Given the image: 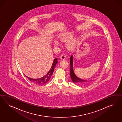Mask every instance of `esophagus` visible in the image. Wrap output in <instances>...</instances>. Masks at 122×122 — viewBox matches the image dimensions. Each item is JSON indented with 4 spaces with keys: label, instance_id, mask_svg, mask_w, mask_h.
I'll return each instance as SVG.
<instances>
[{
    "label": "esophagus",
    "instance_id": "34e87169",
    "mask_svg": "<svg viewBox=\"0 0 122 122\" xmlns=\"http://www.w3.org/2000/svg\"><path fill=\"white\" fill-rule=\"evenodd\" d=\"M66 56L65 54H62L60 56L61 59H62V60H64V59H66Z\"/></svg>",
    "mask_w": 122,
    "mask_h": 122
}]
</instances>
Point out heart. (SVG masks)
I'll return each mask as SVG.
<instances>
[{"label": "heart", "mask_w": 122, "mask_h": 122, "mask_svg": "<svg viewBox=\"0 0 122 122\" xmlns=\"http://www.w3.org/2000/svg\"><path fill=\"white\" fill-rule=\"evenodd\" d=\"M73 36L71 34H63L60 36V38L63 41H67L72 38ZM55 45H58L59 44V42L56 40L54 41ZM75 44V41H69L67 42V46L68 48H71L73 47Z\"/></svg>", "instance_id": "obj_1"}]
</instances>
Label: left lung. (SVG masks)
<instances>
[{
	"label": "left lung",
	"instance_id": "obj_1",
	"mask_svg": "<svg viewBox=\"0 0 122 122\" xmlns=\"http://www.w3.org/2000/svg\"><path fill=\"white\" fill-rule=\"evenodd\" d=\"M70 65H71V71H70V75H71V78L72 80V81L74 83H75L78 85H83L86 84L88 83V81L83 80L81 79H79L78 77H77L74 72L73 69V56H71L70 57Z\"/></svg>",
	"mask_w": 122,
	"mask_h": 122
}]
</instances>
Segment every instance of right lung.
<instances>
[{"label": "right lung", "instance_id": "1", "mask_svg": "<svg viewBox=\"0 0 122 122\" xmlns=\"http://www.w3.org/2000/svg\"><path fill=\"white\" fill-rule=\"evenodd\" d=\"M57 63V58H56L54 60L52 65L51 66V68L50 69V71L48 72L47 75H45L43 77L39 78V79H33L29 78L26 76L28 79H29L31 82L35 83L36 85H43L46 83H47L49 80H50V78L51 77V75L52 74L53 71L54 70L56 65Z\"/></svg>", "mask_w": 122, "mask_h": 122}]
</instances>
